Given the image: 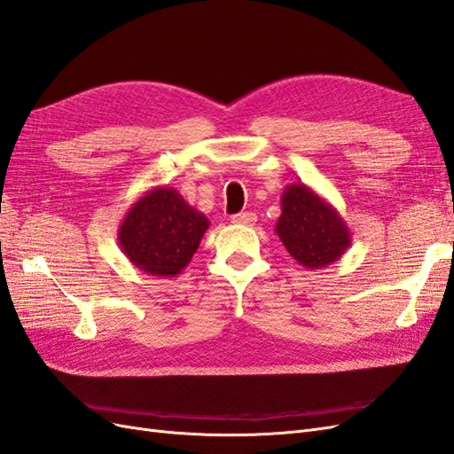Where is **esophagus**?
I'll return each mask as SVG.
<instances>
[{"label": "esophagus", "instance_id": "34e87169", "mask_svg": "<svg viewBox=\"0 0 454 454\" xmlns=\"http://www.w3.org/2000/svg\"><path fill=\"white\" fill-rule=\"evenodd\" d=\"M255 214L252 212H240V214H235L231 217L232 223H239V225H254L255 223Z\"/></svg>", "mask_w": 454, "mask_h": 454}]
</instances>
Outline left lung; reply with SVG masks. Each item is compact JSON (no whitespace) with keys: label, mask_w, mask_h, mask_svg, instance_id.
Segmentation results:
<instances>
[{"label":"left lung","mask_w":454,"mask_h":454,"mask_svg":"<svg viewBox=\"0 0 454 454\" xmlns=\"http://www.w3.org/2000/svg\"><path fill=\"white\" fill-rule=\"evenodd\" d=\"M282 214L274 231L297 263L314 270L335 263L350 244L345 219L305 184H290L282 193Z\"/></svg>","instance_id":"1"}]
</instances>
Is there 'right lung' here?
Returning <instances> with one entry per match:
<instances>
[{
	"instance_id": "add662e5",
	"label": "right lung",
	"mask_w": 454,
	"mask_h": 454,
	"mask_svg": "<svg viewBox=\"0 0 454 454\" xmlns=\"http://www.w3.org/2000/svg\"><path fill=\"white\" fill-rule=\"evenodd\" d=\"M208 227V217L174 187H155L130 206L117 240L136 269L151 277L174 278L189 265Z\"/></svg>"
}]
</instances>
